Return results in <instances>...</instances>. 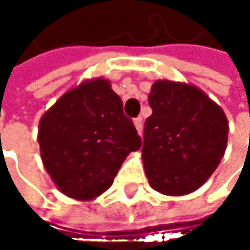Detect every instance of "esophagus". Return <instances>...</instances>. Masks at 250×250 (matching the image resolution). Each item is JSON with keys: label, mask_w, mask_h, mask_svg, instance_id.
<instances>
[{"label": "esophagus", "mask_w": 250, "mask_h": 250, "mask_svg": "<svg viewBox=\"0 0 250 250\" xmlns=\"http://www.w3.org/2000/svg\"><path fill=\"white\" fill-rule=\"evenodd\" d=\"M134 125H136V130L139 131V134H142V131H143V119L136 117L134 119Z\"/></svg>", "instance_id": "34e87169"}]
</instances>
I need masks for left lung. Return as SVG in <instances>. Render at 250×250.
Returning <instances> with one entry per match:
<instances>
[{
	"instance_id": "8db88e82",
	"label": "left lung",
	"mask_w": 250,
	"mask_h": 250,
	"mask_svg": "<svg viewBox=\"0 0 250 250\" xmlns=\"http://www.w3.org/2000/svg\"><path fill=\"white\" fill-rule=\"evenodd\" d=\"M149 105L142 147L149 184L165 195L198 189L225 155L229 123L223 110L197 86L172 81L152 85Z\"/></svg>"
}]
</instances>
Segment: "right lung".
Returning a JSON list of instances; mask_svg holds the SVG:
<instances>
[{"instance_id":"obj_1","label":"right lung","mask_w":250,"mask_h":250,"mask_svg":"<svg viewBox=\"0 0 250 250\" xmlns=\"http://www.w3.org/2000/svg\"><path fill=\"white\" fill-rule=\"evenodd\" d=\"M39 145L58 188L71 198L91 200L111 187L142 139L123 113L122 98L98 78L63 94L42 117Z\"/></svg>"}]
</instances>
